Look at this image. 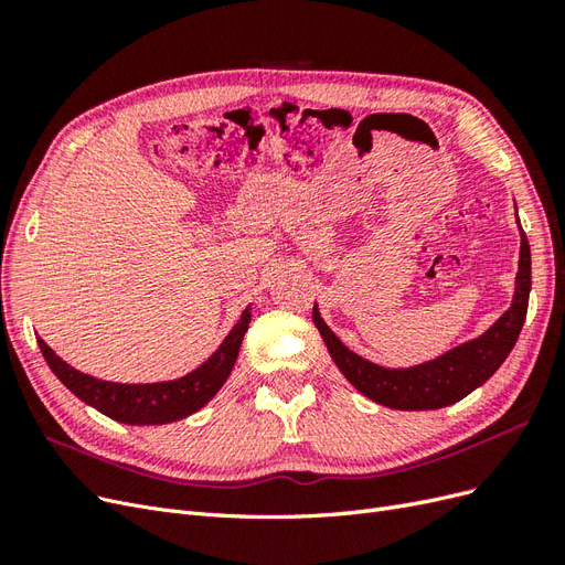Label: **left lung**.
I'll return each instance as SVG.
<instances>
[{
    "mask_svg": "<svg viewBox=\"0 0 565 565\" xmlns=\"http://www.w3.org/2000/svg\"><path fill=\"white\" fill-rule=\"evenodd\" d=\"M521 228V224H519ZM530 297V245L521 228V259L516 273V292L509 311L467 344L455 347L448 353L438 355L436 361L415 367L391 370L374 365L358 353L341 344L339 337L324 324L318 306H313V322L328 347L332 361L341 374L367 396L370 401L396 407V409H438L461 401L473 388L486 384L498 367L507 361L514 349L516 339L527 313Z\"/></svg>",
    "mask_w": 565,
    "mask_h": 565,
    "instance_id": "obj_1",
    "label": "left lung"
}]
</instances>
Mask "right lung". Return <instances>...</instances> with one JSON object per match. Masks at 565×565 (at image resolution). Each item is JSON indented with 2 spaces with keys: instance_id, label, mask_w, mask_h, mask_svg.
Here are the masks:
<instances>
[{
  "instance_id": "1",
  "label": "right lung",
  "mask_w": 565,
  "mask_h": 565,
  "mask_svg": "<svg viewBox=\"0 0 565 565\" xmlns=\"http://www.w3.org/2000/svg\"><path fill=\"white\" fill-rule=\"evenodd\" d=\"M249 320L252 309L247 306L241 320H237L235 328L228 332V337L221 341V347L200 367L188 372L181 380L156 384H117L96 380L92 374H84L61 361V358L44 344V339H38V344L51 372H54L79 401L96 407L98 413H104L115 422L150 426L169 424L193 415L216 396V391L224 386L237 361V351H241Z\"/></svg>"
}]
</instances>
